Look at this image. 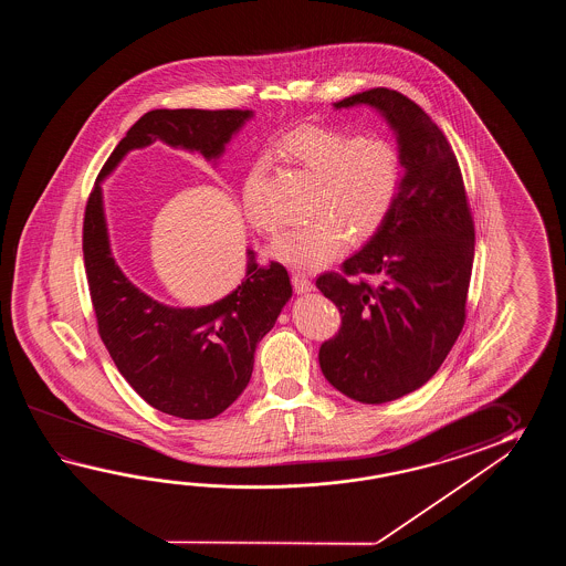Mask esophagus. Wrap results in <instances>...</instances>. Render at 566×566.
Returning <instances> with one entry per match:
<instances>
[{
	"instance_id": "34e87169",
	"label": "esophagus",
	"mask_w": 566,
	"mask_h": 566,
	"mask_svg": "<svg viewBox=\"0 0 566 566\" xmlns=\"http://www.w3.org/2000/svg\"><path fill=\"white\" fill-rule=\"evenodd\" d=\"M291 281H293V287L297 293H307L313 289L312 279L307 277L305 273H293Z\"/></svg>"
}]
</instances>
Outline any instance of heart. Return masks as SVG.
<instances>
[{
    "label": "heart",
    "mask_w": 566,
    "mask_h": 566,
    "mask_svg": "<svg viewBox=\"0 0 566 566\" xmlns=\"http://www.w3.org/2000/svg\"><path fill=\"white\" fill-rule=\"evenodd\" d=\"M289 154L319 178L312 224L273 242L279 261L313 271L334 261L354 241H368L382 229L405 181V156L392 139L360 137L329 127H301L285 137ZM244 214L254 229L273 234L279 218L265 196V166L249 169L242 188Z\"/></svg>",
    "instance_id": "heart-1"
}]
</instances>
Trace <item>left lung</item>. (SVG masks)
<instances>
[{
  "label": "left lung",
  "mask_w": 566,
  "mask_h": 566,
  "mask_svg": "<svg viewBox=\"0 0 566 566\" xmlns=\"http://www.w3.org/2000/svg\"><path fill=\"white\" fill-rule=\"evenodd\" d=\"M354 105L382 113L407 171L382 229L342 273L315 281L342 315L336 336L319 348V366L342 395L382 405L421 388L461 334L475 229L458 157L431 117L382 86L334 103Z\"/></svg>",
  "instance_id": "left-lung-1"
}]
</instances>
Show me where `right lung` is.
<instances>
[{
  "label": "right lung",
  "mask_w": 566,
  "mask_h": 566,
  "mask_svg": "<svg viewBox=\"0 0 566 566\" xmlns=\"http://www.w3.org/2000/svg\"><path fill=\"white\" fill-rule=\"evenodd\" d=\"M251 117L253 111L241 108L149 111L120 139L98 180L127 151L156 139L217 159ZM83 254L98 336L123 378L154 409L190 421L214 419L241 397L253 374L256 344L293 293L287 269L275 261L259 265L249 249L244 279L224 300L184 310L151 300L111 254L98 181L86 202Z\"/></svg>",
  "instance_id": "1"
}]
</instances>
